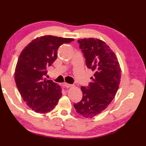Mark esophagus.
<instances>
[{
	"label": "esophagus",
	"instance_id": "1",
	"mask_svg": "<svg viewBox=\"0 0 146 146\" xmlns=\"http://www.w3.org/2000/svg\"><path fill=\"white\" fill-rule=\"evenodd\" d=\"M63 85H64V87L66 88H69V87H72V85H71V84H69V83H63Z\"/></svg>",
	"mask_w": 146,
	"mask_h": 146
}]
</instances>
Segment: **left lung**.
<instances>
[{
	"label": "left lung",
	"instance_id": "8db88e82",
	"mask_svg": "<svg viewBox=\"0 0 146 146\" xmlns=\"http://www.w3.org/2000/svg\"><path fill=\"white\" fill-rule=\"evenodd\" d=\"M77 42L94 76L88 87H81L83 98L74 107L81 116L91 118L101 113L113 100L120 85L121 69L115 53L103 41L90 38Z\"/></svg>",
	"mask_w": 146,
	"mask_h": 146
}]
</instances>
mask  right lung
I'll use <instances>...</instances> for the list:
<instances>
[{
	"mask_svg": "<svg viewBox=\"0 0 146 146\" xmlns=\"http://www.w3.org/2000/svg\"><path fill=\"white\" fill-rule=\"evenodd\" d=\"M73 40L44 36L32 40L20 53L14 79L26 104L37 113L50 112L62 95L60 86L44 77L48 73L47 69L57 59L59 47Z\"/></svg>",
	"mask_w": 146,
	"mask_h": 146,
	"instance_id": "1",
	"label": "right lung"
}]
</instances>
